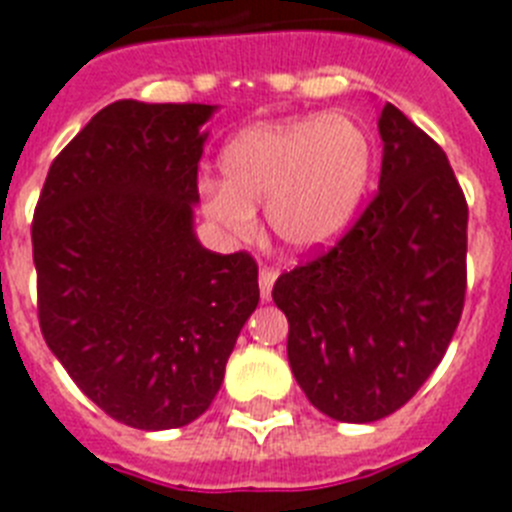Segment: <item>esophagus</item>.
<instances>
[{
  "label": "esophagus",
  "instance_id": "1",
  "mask_svg": "<svg viewBox=\"0 0 512 512\" xmlns=\"http://www.w3.org/2000/svg\"><path fill=\"white\" fill-rule=\"evenodd\" d=\"M278 273L273 268H263L260 270V296H263L265 302L270 299V291H273V283H276Z\"/></svg>",
  "mask_w": 512,
  "mask_h": 512
}]
</instances>
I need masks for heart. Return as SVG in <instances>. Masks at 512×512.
Segmentation results:
<instances>
[{
  "label": "heart",
  "mask_w": 512,
  "mask_h": 512,
  "mask_svg": "<svg viewBox=\"0 0 512 512\" xmlns=\"http://www.w3.org/2000/svg\"><path fill=\"white\" fill-rule=\"evenodd\" d=\"M375 150L351 114L289 117L249 124L223 145L221 184L203 187V216L231 236L255 231L265 203L270 231L296 252L330 247L367 195Z\"/></svg>",
  "instance_id": "1"
}]
</instances>
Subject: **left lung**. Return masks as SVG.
<instances>
[{
  "label": "left lung",
  "instance_id": "obj_1",
  "mask_svg": "<svg viewBox=\"0 0 512 512\" xmlns=\"http://www.w3.org/2000/svg\"><path fill=\"white\" fill-rule=\"evenodd\" d=\"M380 190L328 252L283 273L289 364L330 419L377 422L442 362L466 299L468 205L448 156L393 103L380 114Z\"/></svg>",
  "mask_w": 512,
  "mask_h": 512
}]
</instances>
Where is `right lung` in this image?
I'll return each mask as SVG.
<instances>
[{
    "label": "right lung",
    "instance_id": "right-lung-1",
    "mask_svg": "<svg viewBox=\"0 0 512 512\" xmlns=\"http://www.w3.org/2000/svg\"><path fill=\"white\" fill-rule=\"evenodd\" d=\"M208 103L114 101L54 158L33 213L38 322L75 385L127 427L195 422L260 302L257 263L197 242Z\"/></svg>",
    "mask_w": 512,
    "mask_h": 512
}]
</instances>
